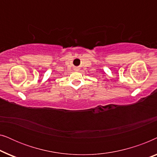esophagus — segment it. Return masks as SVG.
<instances>
[{
	"label": "esophagus",
	"instance_id": "obj_1",
	"mask_svg": "<svg viewBox=\"0 0 157 157\" xmlns=\"http://www.w3.org/2000/svg\"><path fill=\"white\" fill-rule=\"evenodd\" d=\"M78 69H79V68H75V71H78Z\"/></svg>",
	"mask_w": 157,
	"mask_h": 157
}]
</instances>
